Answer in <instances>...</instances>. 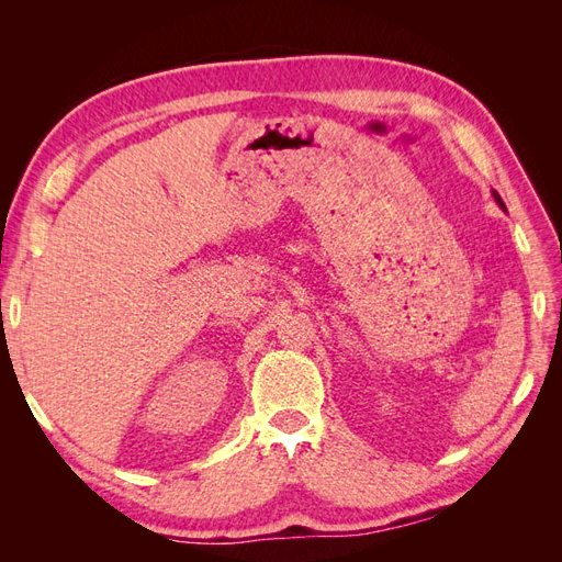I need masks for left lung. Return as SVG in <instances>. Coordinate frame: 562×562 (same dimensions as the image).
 Returning <instances> with one entry per match:
<instances>
[{"mask_svg": "<svg viewBox=\"0 0 562 562\" xmlns=\"http://www.w3.org/2000/svg\"><path fill=\"white\" fill-rule=\"evenodd\" d=\"M492 196H495V201H497V203H499V206H502V209H504V201H502V196H499V194H497V192H492Z\"/></svg>", "mask_w": 562, "mask_h": 562, "instance_id": "8db88e82", "label": "left lung"}]
</instances>
